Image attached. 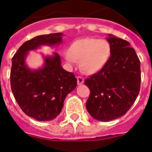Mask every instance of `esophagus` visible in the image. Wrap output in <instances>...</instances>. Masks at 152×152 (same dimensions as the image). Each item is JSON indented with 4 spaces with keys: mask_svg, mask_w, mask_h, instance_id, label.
<instances>
[{
    "mask_svg": "<svg viewBox=\"0 0 152 152\" xmlns=\"http://www.w3.org/2000/svg\"><path fill=\"white\" fill-rule=\"evenodd\" d=\"M77 81L78 85H82V84L84 83V78L82 77H80V76L77 77Z\"/></svg>",
    "mask_w": 152,
    "mask_h": 152,
    "instance_id": "esophagus-1",
    "label": "esophagus"
}]
</instances>
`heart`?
Wrapping results in <instances>:
<instances>
[{"instance_id": "obj_1", "label": "heart", "mask_w": 152, "mask_h": 152, "mask_svg": "<svg viewBox=\"0 0 152 152\" xmlns=\"http://www.w3.org/2000/svg\"><path fill=\"white\" fill-rule=\"evenodd\" d=\"M110 46L106 40L93 37L81 38L70 45L66 59L70 64L81 62V68L87 74L101 70L108 61Z\"/></svg>"}]
</instances>
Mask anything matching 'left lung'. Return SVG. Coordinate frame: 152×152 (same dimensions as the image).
<instances>
[{
	"instance_id": "8db88e82",
	"label": "left lung",
	"mask_w": 152,
	"mask_h": 152,
	"mask_svg": "<svg viewBox=\"0 0 152 152\" xmlns=\"http://www.w3.org/2000/svg\"><path fill=\"white\" fill-rule=\"evenodd\" d=\"M108 61L85 81L90 90L86 102L89 115L101 122L124 115L135 102L140 87V63L130 44L111 34Z\"/></svg>"
}]
</instances>
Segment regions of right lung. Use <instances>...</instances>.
<instances>
[{
	"mask_svg": "<svg viewBox=\"0 0 152 152\" xmlns=\"http://www.w3.org/2000/svg\"><path fill=\"white\" fill-rule=\"evenodd\" d=\"M62 33L39 35L24 42L12 57L11 88L15 99L26 115L37 121H51L59 115L67 94L75 89L77 78L64 70L58 53L44 57V65L31 70L26 64L29 52L42 45L61 44Z\"/></svg>",
	"mask_w": 152,
	"mask_h": 152,
	"instance_id": "obj_1",
	"label": "right lung"
}]
</instances>
